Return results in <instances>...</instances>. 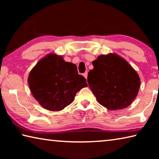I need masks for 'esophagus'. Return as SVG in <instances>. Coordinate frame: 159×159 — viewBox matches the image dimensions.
Segmentation results:
<instances>
[{"instance_id": "esophagus-1", "label": "esophagus", "mask_w": 159, "mask_h": 159, "mask_svg": "<svg viewBox=\"0 0 159 159\" xmlns=\"http://www.w3.org/2000/svg\"><path fill=\"white\" fill-rule=\"evenodd\" d=\"M83 76H84L86 79H87V77H88V72L86 71V72H85L84 74H83Z\"/></svg>"}]
</instances>
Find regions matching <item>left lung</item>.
<instances>
[{
  "label": "left lung",
  "instance_id": "8db88e82",
  "mask_svg": "<svg viewBox=\"0 0 159 159\" xmlns=\"http://www.w3.org/2000/svg\"><path fill=\"white\" fill-rule=\"evenodd\" d=\"M88 74L89 87L99 104L109 110L124 109L138 95L140 79L134 69L115 54L100 55Z\"/></svg>",
  "mask_w": 159,
  "mask_h": 159
}]
</instances>
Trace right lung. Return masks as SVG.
Here are the masks:
<instances>
[{
  "mask_svg": "<svg viewBox=\"0 0 159 159\" xmlns=\"http://www.w3.org/2000/svg\"><path fill=\"white\" fill-rule=\"evenodd\" d=\"M28 83L34 98L50 111L65 108L76 94L88 85L74 64L55 54L48 55L37 63L29 74Z\"/></svg>",
  "mask_w": 159,
  "mask_h": 159,
  "instance_id": "obj_1",
  "label": "right lung"
}]
</instances>
